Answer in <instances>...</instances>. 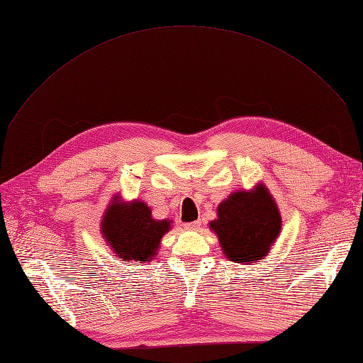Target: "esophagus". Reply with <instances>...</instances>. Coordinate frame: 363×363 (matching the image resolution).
<instances>
[{
	"mask_svg": "<svg viewBox=\"0 0 363 363\" xmlns=\"http://www.w3.org/2000/svg\"><path fill=\"white\" fill-rule=\"evenodd\" d=\"M184 228L189 229V231H200V228H201V222H200V220H197V222H191V223H186V225H184Z\"/></svg>",
	"mask_w": 363,
	"mask_h": 363,
	"instance_id": "1",
	"label": "esophagus"
}]
</instances>
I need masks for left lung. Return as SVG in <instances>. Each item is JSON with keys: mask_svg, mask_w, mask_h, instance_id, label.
Masks as SVG:
<instances>
[{"mask_svg": "<svg viewBox=\"0 0 363 363\" xmlns=\"http://www.w3.org/2000/svg\"><path fill=\"white\" fill-rule=\"evenodd\" d=\"M209 228L234 263H257L267 257L281 228L279 208L264 184L233 192L217 208Z\"/></svg>", "mask_w": 363, "mask_h": 363, "instance_id": "obj_1", "label": "left lung"}]
</instances>
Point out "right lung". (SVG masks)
I'll return each mask as SVG.
<instances>
[{
    "instance_id": "right-lung-1",
    "label": "right lung",
    "mask_w": 363,
    "mask_h": 363,
    "mask_svg": "<svg viewBox=\"0 0 363 363\" xmlns=\"http://www.w3.org/2000/svg\"><path fill=\"white\" fill-rule=\"evenodd\" d=\"M169 229V220L152 218L151 209L140 200L125 203L113 197L101 220L103 237L123 260H152Z\"/></svg>"
}]
</instances>
